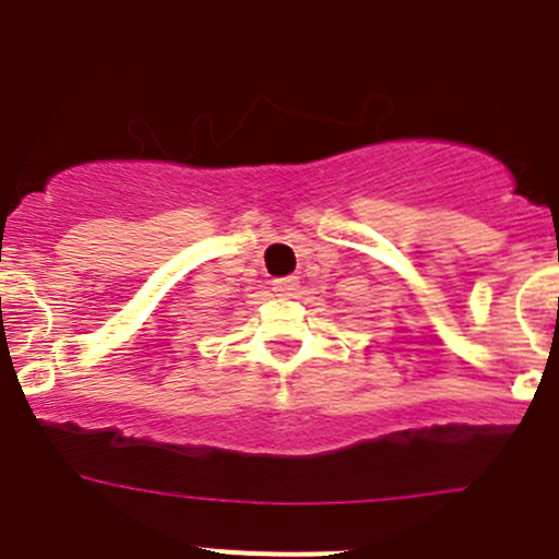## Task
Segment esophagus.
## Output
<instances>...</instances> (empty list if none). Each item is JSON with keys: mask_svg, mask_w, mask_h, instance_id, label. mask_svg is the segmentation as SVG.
<instances>
[{"mask_svg": "<svg viewBox=\"0 0 559 559\" xmlns=\"http://www.w3.org/2000/svg\"><path fill=\"white\" fill-rule=\"evenodd\" d=\"M296 290H298V280L296 277L274 280V293H277V296H293Z\"/></svg>", "mask_w": 559, "mask_h": 559, "instance_id": "esophagus-1", "label": "esophagus"}]
</instances>
